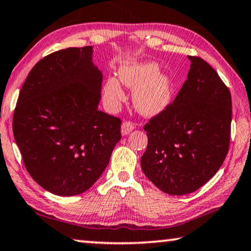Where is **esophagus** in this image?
I'll use <instances>...</instances> for the list:
<instances>
[{"mask_svg": "<svg viewBox=\"0 0 251 251\" xmlns=\"http://www.w3.org/2000/svg\"><path fill=\"white\" fill-rule=\"evenodd\" d=\"M135 128V125L133 124V123L130 122H124L122 124V128H121V132H122V135L123 136H125V135H128L132 130H134Z\"/></svg>", "mask_w": 251, "mask_h": 251, "instance_id": "obj_1", "label": "esophagus"}]
</instances>
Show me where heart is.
Here are the masks:
<instances>
[{
  "instance_id": "b5f03b06",
  "label": "heart",
  "mask_w": 251,
  "mask_h": 251,
  "mask_svg": "<svg viewBox=\"0 0 251 251\" xmlns=\"http://www.w3.org/2000/svg\"><path fill=\"white\" fill-rule=\"evenodd\" d=\"M161 67L155 61L125 62L119 68V80L133 91L135 108L145 116L161 114L173 100L176 82L168 74L160 73ZM107 108L111 111L118 109L125 100V94L121 82L115 77L106 79L102 88Z\"/></svg>"
}]
</instances>
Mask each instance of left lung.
<instances>
[{"label": "left lung", "mask_w": 251, "mask_h": 251, "mask_svg": "<svg viewBox=\"0 0 251 251\" xmlns=\"http://www.w3.org/2000/svg\"><path fill=\"white\" fill-rule=\"evenodd\" d=\"M176 100L144 126L149 137L141 166L163 192H194L218 172L229 150L231 95L217 71L199 57Z\"/></svg>", "instance_id": "1"}]
</instances>
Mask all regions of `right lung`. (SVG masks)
Returning <instances> with one entry per match:
<instances>
[{"mask_svg":"<svg viewBox=\"0 0 251 251\" xmlns=\"http://www.w3.org/2000/svg\"><path fill=\"white\" fill-rule=\"evenodd\" d=\"M93 47L47 55L27 75L13 115L14 140L38 184L61 197L95 184L121 140V119L98 109L102 74Z\"/></svg>","mask_w":251,"mask_h":251,"instance_id":"add662e5","label":"right lung"}]
</instances>
